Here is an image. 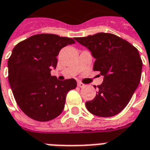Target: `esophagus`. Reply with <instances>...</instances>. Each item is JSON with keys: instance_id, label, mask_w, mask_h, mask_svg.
Instances as JSON below:
<instances>
[{"instance_id": "obj_1", "label": "esophagus", "mask_w": 150, "mask_h": 150, "mask_svg": "<svg viewBox=\"0 0 150 150\" xmlns=\"http://www.w3.org/2000/svg\"><path fill=\"white\" fill-rule=\"evenodd\" d=\"M86 85L84 84V83H81V82H78V87H79V88H84Z\"/></svg>"}]
</instances>
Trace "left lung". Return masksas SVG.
Returning <instances> with one entry per match:
<instances>
[{
    "instance_id": "obj_1",
    "label": "left lung",
    "mask_w": 150,
    "mask_h": 150,
    "mask_svg": "<svg viewBox=\"0 0 150 150\" xmlns=\"http://www.w3.org/2000/svg\"><path fill=\"white\" fill-rule=\"evenodd\" d=\"M96 59L93 70L100 71L104 81L97 94L86 102L93 115L110 117L127 106L141 81L142 61L137 49L126 40L108 33L75 38Z\"/></svg>"
}]
</instances>
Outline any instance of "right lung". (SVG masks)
Segmentation results:
<instances>
[{"label": "right lung", "instance_id": "obj_1", "mask_svg": "<svg viewBox=\"0 0 150 150\" xmlns=\"http://www.w3.org/2000/svg\"><path fill=\"white\" fill-rule=\"evenodd\" d=\"M73 38L52 34H35L16 45L8 60V82L21 111L37 121H49L62 113L66 96L75 89L74 79L60 81L50 75L57 56Z\"/></svg>", "mask_w": 150, "mask_h": 150}]
</instances>
